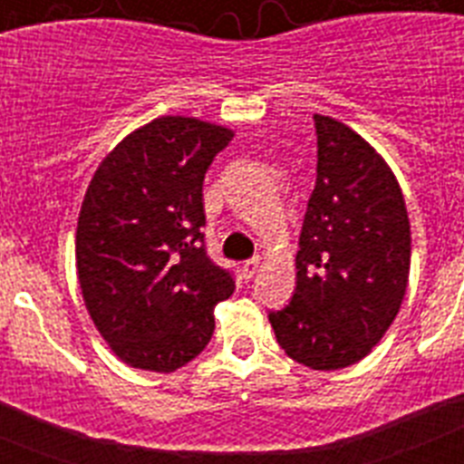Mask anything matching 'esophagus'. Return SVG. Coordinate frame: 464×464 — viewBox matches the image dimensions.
<instances>
[{"instance_id":"obj_1","label":"esophagus","mask_w":464,"mask_h":464,"mask_svg":"<svg viewBox=\"0 0 464 464\" xmlns=\"http://www.w3.org/2000/svg\"><path fill=\"white\" fill-rule=\"evenodd\" d=\"M257 269H260V260L253 257V260H248L244 267H241V274H244V278H253L257 274Z\"/></svg>"}]
</instances>
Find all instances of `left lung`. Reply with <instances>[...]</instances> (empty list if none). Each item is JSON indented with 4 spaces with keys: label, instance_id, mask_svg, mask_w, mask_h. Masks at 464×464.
<instances>
[{
    "label": "left lung",
    "instance_id": "8db88e82",
    "mask_svg": "<svg viewBox=\"0 0 464 464\" xmlns=\"http://www.w3.org/2000/svg\"><path fill=\"white\" fill-rule=\"evenodd\" d=\"M318 167L290 304L269 314L278 346L311 370L372 353L407 293L411 227L395 174L370 141L315 113Z\"/></svg>",
    "mask_w": 464,
    "mask_h": 464
}]
</instances>
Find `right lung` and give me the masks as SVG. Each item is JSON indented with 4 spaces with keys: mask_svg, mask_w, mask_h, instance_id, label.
I'll list each match as a JSON object with an SVG mask.
<instances>
[{
    "mask_svg": "<svg viewBox=\"0 0 464 464\" xmlns=\"http://www.w3.org/2000/svg\"><path fill=\"white\" fill-rule=\"evenodd\" d=\"M235 132L160 116L127 134L94 171L76 227L85 309L134 370L169 374L211 342L213 306L235 278L204 251L202 183Z\"/></svg>",
    "mask_w": 464,
    "mask_h": 464,
    "instance_id": "right-lung-1",
    "label": "right lung"
}]
</instances>
